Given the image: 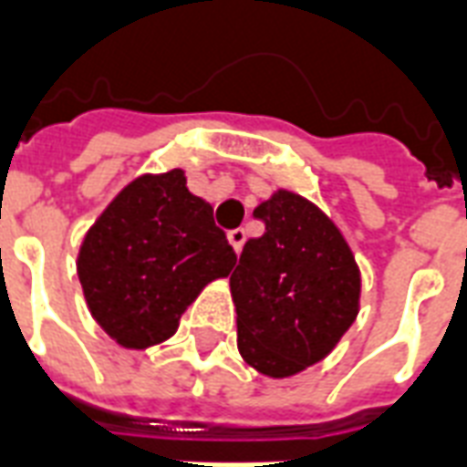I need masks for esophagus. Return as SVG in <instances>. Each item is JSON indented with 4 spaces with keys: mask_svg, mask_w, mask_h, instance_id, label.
I'll list each match as a JSON object with an SVG mask.
<instances>
[{
    "mask_svg": "<svg viewBox=\"0 0 467 467\" xmlns=\"http://www.w3.org/2000/svg\"><path fill=\"white\" fill-rule=\"evenodd\" d=\"M227 240H230V244H233L234 252H240L243 250L244 240H247V233H244L243 227H234V230H230V233H227Z\"/></svg>",
    "mask_w": 467,
    "mask_h": 467,
    "instance_id": "34e87169",
    "label": "esophagus"
}]
</instances>
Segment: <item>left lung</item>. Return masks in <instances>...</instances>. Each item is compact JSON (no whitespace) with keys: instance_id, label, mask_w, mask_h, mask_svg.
Here are the masks:
<instances>
[{"instance_id":"1","label":"left lung","mask_w":467,"mask_h":467,"mask_svg":"<svg viewBox=\"0 0 467 467\" xmlns=\"http://www.w3.org/2000/svg\"><path fill=\"white\" fill-rule=\"evenodd\" d=\"M262 237L230 275L237 348L272 379L299 374L337 347L358 314L361 277L337 224L309 200L277 190L254 207Z\"/></svg>"}]
</instances>
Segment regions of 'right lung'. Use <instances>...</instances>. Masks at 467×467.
Wrapping results in <instances>:
<instances>
[{
    "mask_svg": "<svg viewBox=\"0 0 467 467\" xmlns=\"http://www.w3.org/2000/svg\"><path fill=\"white\" fill-rule=\"evenodd\" d=\"M234 262L213 207L185 188L175 168L120 190L86 234L78 279L110 339L148 348L172 337L200 289L227 277Z\"/></svg>",
    "mask_w": 467,
    "mask_h": 467,
    "instance_id": "add662e5",
    "label": "right lung"
}]
</instances>
